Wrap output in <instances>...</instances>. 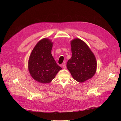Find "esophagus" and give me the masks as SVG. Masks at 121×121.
Masks as SVG:
<instances>
[{
	"mask_svg": "<svg viewBox=\"0 0 121 121\" xmlns=\"http://www.w3.org/2000/svg\"><path fill=\"white\" fill-rule=\"evenodd\" d=\"M62 67H63V68H64V69H65V68H66V65L65 64H63L62 65Z\"/></svg>",
	"mask_w": 121,
	"mask_h": 121,
	"instance_id": "obj_1",
	"label": "esophagus"
}]
</instances>
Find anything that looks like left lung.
Listing matches in <instances>:
<instances>
[{
	"label": "left lung",
	"mask_w": 121,
	"mask_h": 121,
	"mask_svg": "<svg viewBox=\"0 0 121 121\" xmlns=\"http://www.w3.org/2000/svg\"><path fill=\"white\" fill-rule=\"evenodd\" d=\"M71 45L72 57L67 61L66 66L75 80L83 82L95 74L96 60L90 48L81 40L75 39Z\"/></svg>",
	"instance_id": "8db88e82"
}]
</instances>
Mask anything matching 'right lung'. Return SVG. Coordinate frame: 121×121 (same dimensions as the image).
Here are the masks:
<instances>
[{
    "label": "right lung",
    "mask_w": 121,
    "mask_h": 121,
    "mask_svg": "<svg viewBox=\"0 0 121 121\" xmlns=\"http://www.w3.org/2000/svg\"><path fill=\"white\" fill-rule=\"evenodd\" d=\"M53 44L48 39L41 40L32 50L29 58L30 73L34 79L40 83H50L62 69L52 55Z\"/></svg>",
    "instance_id": "1"
}]
</instances>
